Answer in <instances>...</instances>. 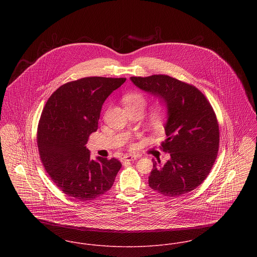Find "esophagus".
I'll use <instances>...</instances> for the list:
<instances>
[{
	"label": "esophagus",
	"mask_w": 257,
	"mask_h": 257,
	"mask_svg": "<svg viewBox=\"0 0 257 257\" xmlns=\"http://www.w3.org/2000/svg\"><path fill=\"white\" fill-rule=\"evenodd\" d=\"M137 158H138V156H136V155H125L122 157V160L123 161H134Z\"/></svg>",
	"instance_id": "34e87169"
}]
</instances>
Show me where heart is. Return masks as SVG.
I'll list each match as a JSON object with an SVG mask.
<instances>
[{
  "mask_svg": "<svg viewBox=\"0 0 257 257\" xmlns=\"http://www.w3.org/2000/svg\"><path fill=\"white\" fill-rule=\"evenodd\" d=\"M122 102L127 110H140L144 111L147 106V100L146 96L140 92H131L123 95ZM166 113L167 110L164 105H157L149 113V123L154 127L158 126L165 118Z\"/></svg>",
  "mask_w": 257,
  "mask_h": 257,
  "instance_id": "heart-1",
  "label": "heart"
}]
</instances>
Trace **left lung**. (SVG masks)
Returning <instances> with one entry per match:
<instances>
[{
	"mask_svg": "<svg viewBox=\"0 0 257 257\" xmlns=\"http://www.w3.org/2000/svg\"><path fill=\"white\" fill-rule=\"evenodd\" d=\"M131 81L167 110L162 149L170 159L164 165L152 160L149 187L169 197L191 192L207 178L219 150V124L212 106L196 87L167 75L131 77Z\"/></svg>",
	"mask_w": 257,
	"mask_h": 257,
	"instance_id": "obj_1",
	"label": "left lung"
}]
</instances>
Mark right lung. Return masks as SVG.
<instances>
[{
	"label": "right lung",
	"mask_w": 257,
	"mask_h": 257,
	"mask_svg": "<svg viewBox=\"0 0 257 257\" xmlns=\"http://www.w3.org/2000/svg\"><path fill=\"white\" fill-rule=\"evenodd\" d=\"M125 78L86 77L59 87L48 99L37 128L41 162L54 184L78 201L93 200L114 182L121 163L91 159L86 147L98 130L104 102Z\"/></svg>",
	"instance_id": "1"
}]
</instances>
